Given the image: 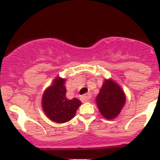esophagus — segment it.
Here are the masks:
<instances>
[{
    "instance_id": "esophagus-1",
    "label": "esophagus",
    "mask_w": 160,
    "mask_h": 160,
    "mask_svg": "<svg viewBox=\"0 0 160 160\" xmlns=\"http://www.w3.org/2000/svg\"><path fill=\"white\" fill-rule=\"evenodd\" d=\"M90 98H91V95H90V93H87V94L82 96L81 98H80V100H81L82 102H87V101H89Z\"/></svg>"
}]
</instances>
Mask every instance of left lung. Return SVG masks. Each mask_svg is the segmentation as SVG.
I'll use <instances>...</instances> for the list:
<instances>
[{
	"label": "left lung",
	"instance_id": "8db88e82",
	"mask_svg": "<svg viewBox=\"0 0 160 160\" xmlns=\"http://www.w3.org/2000/svg\"><path fill=\"white\" fill-rule=\"evenodd\" d=\"M96 101L101 114L105 118L112 119L120 114L125 103V96L117 83L112 80H105Z\"/></svg>",
	"mask_w": 160,
	"mask_h": 160
}]
</instances>
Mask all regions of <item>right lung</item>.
<instances>
[{"instance_id": "1", "label": "right lung", "mask_w": 160, "mask_h": 160, "mask_svg": "<svg viewBox=\"0 0 160 160\" xmlns=\"http://www.w3.org/2000/svg\"><path fill=\"white\" fill-rule=\"evenodd\" d=\"M65 80L57 77L53 84L45 91L42 97V108L46 115L52 121L64 123L74 117L81 104L80 100L66 97L67 89L64 86Z\"/></svg>"}]
</instances>
